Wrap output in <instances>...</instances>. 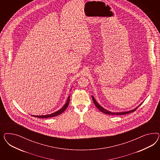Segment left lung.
<instances>
[{"mask_svg":"<svg viewBox=\"0 0 160 160\" xmlns=\"http://www.w3.org/2000/svg\"><path fill=\"white\" fill-rule=\"evenodd\" d=\"M92 101H93V102H94V104H95V106L96 107H97V108L100 110V111H101V112H104V113H105V114H109V115H124V114H129V113H130V112H135L136 110L141 105V104L142 103H141L139 105V106H138L136 108H134V109H132V110H130V111H127V112H110V111H108V110H107L106 109H105V108H104L102 107L101 106L98 102H97V101L96 100V99L94 98V97L92 96Z\"/></svg>","mask_w":160,"mask_h":160,"instance_id":"left-lung-1","label":"left lung"}]
</instances>
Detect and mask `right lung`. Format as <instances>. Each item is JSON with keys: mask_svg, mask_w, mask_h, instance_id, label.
<instances>
[{"mask_svg": "<svg viewBox=\"0 0 160 160\" xmlns=\"http://www.w3.org/2000/svg\"><path fill=\"white\" fill-rule=\"evenodd\" d=\"M69 102H70V96L68 97L67 102L65 103V104L64 105V106L60 109L58 111L54 112L53 113H52L50 114H46V115H42V116H34V115H31L32 116L35 117H38V118H50V117H53L57 116L59 114H62V112L65 111V110L67 108L68 104H69Z\"/></svg>", "mask_w": 160, "mask_h": 160, "instance_id": "right-lung-1", "label": "right lung"}]
</instances>
